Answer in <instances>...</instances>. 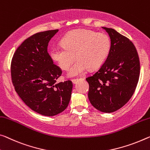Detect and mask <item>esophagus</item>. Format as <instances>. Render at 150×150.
Listing matches in <instances>:
<instances>
[{
    "label": "esophagus",
    "mask_w": 150,
    "mask_h": 150,
    "mask_svg": "<svg viewBox=\"0 0 150 150\" xmlns=\"http://www.w3.org/2000/svg\"><path fill=\"white\" fill-rule=\"evenodd\" d=\"M81 79H82V78H76V79H72V82L74 83V84H76V83L78 80H80Z\"/></svg>",
    "instance_id": "obj_1"
}]
</instances>
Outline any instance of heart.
<instances>
[{
  "label": "heart",
  "mask_w": 150,
  "mask_h": 150,
  "mask_svg": "<svg viewBox=\"0 0 150 150\" xmlns=\"http://www.w3.org/2000/svg\"><path fill=\"white\" fill-rule=\"evenodd\" d=\"M63 46L50 49V55L62 70H68L74 59L77 60L68 72V76L81 75L89 68H100L109 56L111 42L105 33L86 29H76L69 32L62 38Z\"/></svg>",
  "instance_id": "1"
}]
</instances>
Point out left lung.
<instances>
[{
    "label": "left lung",
    "instance_id": "obj_1",
    "mask_svg": "<svg viewBox=\"0 0 150 150\" xmlns=\"http://www.w3.org/2000/svg\"><path fill=\"white\" fill-rule=\"evenodd\" d=\"M110 37L111 49L105 63L95 74L86 78L92 105L103 112H112L123 107L134 93L140 64L133 43L115 29L102 27Z\"/></svg>",
    "mask_w": 150,
    "mask_h": 150
}]
</instances>
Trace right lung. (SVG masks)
<instances>
[{"label": "right lung", "instance_id": "add662e5", "mask_svg": "<svg viewBox=\"0 0 150 150\" xmlns=\"http://www.w3.org/2000/svg\"><path fill=\"white\" fill-rule=\"evenodd\" d=\"M57 32L50 30L29 37L17 48L11 62L15 91L30 109L44 116L64 111L72 94V81L56 82L62 70L47 52L48 43Z\"/></svg>", "mask_w": 150, "mask_h": 150}]
</instances>
